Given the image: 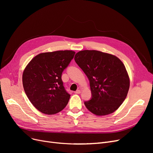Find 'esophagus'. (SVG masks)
I'll list each match as a JSON object with an SVG mask.
<instances>
[{"label":"esophagus","instance_id":"esophagus-1","mask_svg":"<svg viewBox=\"0 0 153 153\" xmlns=\"http://www.w3.org/2000/svg\"><path fill=\"white\" fill-rule=\"evenodd\" d=\"M75 92V94H80L81 91H80V90H79V89H78V90H76V91H75V92Z\"/></svg>","mask_w":153,"mask_h":153}]
</instances>
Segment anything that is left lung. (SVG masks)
Listing matches in <instances>:
<instances>
[{
    "instance_id": "obj_1",
    "label": "left lung",
    "mask_w": 153,
    "mask_h": 153,
    "mask_svg": "<svg viewBox=\"0 0 153 153\" xmlns=\"http://www.w3.org/2000/svg\"><path fill=\"white\" fill-rule=\"evenodd\" d=\"M75 61L89 80L91 99L86 108L97 115L115 112L126 99L129 78L122 61L117 57L97 50H83Z\"/></svg>"
}]
</instances>
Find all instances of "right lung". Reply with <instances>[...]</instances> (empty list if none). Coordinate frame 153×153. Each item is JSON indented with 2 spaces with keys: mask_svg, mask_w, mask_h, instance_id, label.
<instances>
[{
  "mask_svg": "<svg viewBox=\"0 0 153 153\" xmlns=\"http://www.w3.org/2000/svg\"><path fill=\"white\" fill-rule=\"evenodd\" d=\"M75 53L71 50L40 53L24 69L22 82L25 94L41 112L52 115L66 107L70 94L64 88L61 76Z\"/></svg>",
  "mask_w": 153,
  "mask_h": 153,
  "instance_id": "add662e5",
  "label": "right lung"
}]
</instances>
